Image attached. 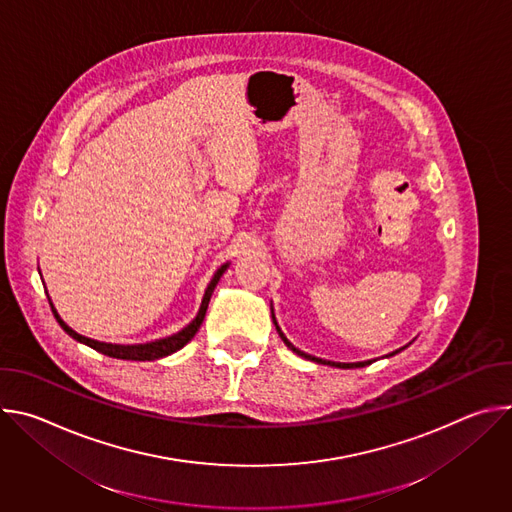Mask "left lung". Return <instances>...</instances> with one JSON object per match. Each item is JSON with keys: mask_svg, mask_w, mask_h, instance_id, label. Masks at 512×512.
<instances>
[{"mask_svg": "<svg viewBox=\"0 0 512 512\" xmlns=\"http://www.w3.org/2000/svg\"><path fill=\"white\" fill-rule=\"evenodd\" d=\"M271 316H273V324H275V330H277V334L281 336V340L285 342V346H287L289 350H294L298 356H304V358H308V360H314V362H318V364H330V367H338V369H358V367H367V364H371V360H364V362H332V360H322V358H316V356H312V354H306V352H302L300 348H296L294 344H291V342L285 338V334H283V332H281V328L277 326V320H275L273 308H271ZM403 348H405V346H403ZM403 348H399V350H395V352H391V354H387V356H393V354L401 352Z\"/></svg>", "mask_w": 512, "mask_h": 512, "instance_id": "left-lung-1", "label": "left lung"}]
</instances>
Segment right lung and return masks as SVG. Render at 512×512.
<instances>
[{"label":"right lung","instance_id":"add662e5","mask_svg":"<svg viewBox=\"0 0 512 512\" xmlns=\"http://www.w3.org/2000/svg\"><path fill=\"white\" fill-rule=\"evenodd\" d=\"M227 267H229V263L221 265V267H218V269L214 271V275H212V279H210V283H208V287H206V291H204V298H202L200 310H198L196 318H194L186 328H182L180 332H176V334H172V336H168V338H160V340L145 342V344H109V342H99V340L81 336V334H77L75 330L68 328V326L64 324V320L58 316V312H56L54 304L50 302V298H48V302H50L52 314H54L56 322L60 324V328H62L70 338H75L77 342L87 344V346H91L93 350H97V352H101V354H105V356H111V358H119V360H158V358H164V356H168V354L178 352L180 348H184V346L194 338V334L198 332V328H200V324H202V320H204V316H206V308H208L212 291H214L218 279H221L223 273L227 271Z\"/></svg>","mask_w":512,"mask_h":512}]
</instances>
